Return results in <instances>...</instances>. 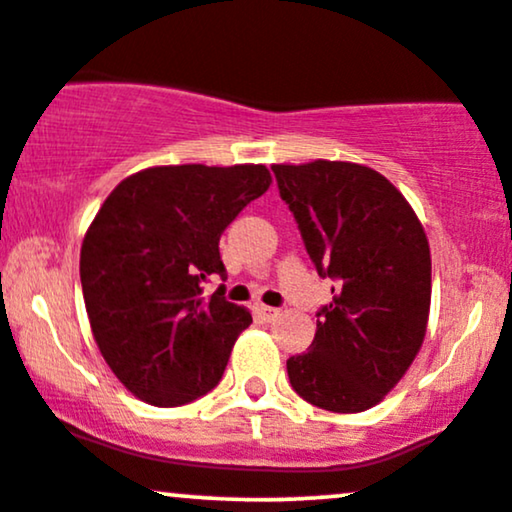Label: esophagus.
Listing matches in <instances>:
<instances>
[{
  "label": "esophagus",
  "instance_id": "34e87169",
  "mask_svg": "<svg viewBox=\"0 0 512 512\" xmlns=\"http://www.w3.org/2000/svg\"><path fill=\"white\" fill-rule=\"evenodd\" d=\"M255 312L262 322H274V319L279 317V310H276V307H269V305H257Z\"/></svg>",
  "mask_w": 512,
  "mask_h": 512
}]
</instances>
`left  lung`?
<instances>
[{"label":"left lung","instance_id":"8db88e82","mask_svg":"<svg viewBox=\"0 0 512 512\" xmlns=\"http://www.w3.org/2000/svg\"><path fill=\"white\" fill-rule=\"evenodd\" d=\"M272 171L319 276L338 283L317 312L310 350L288 357L291 386L322 410L374 408L427 334V233L403 193L369 166L315 159Z\"/></svg>","mask_w":512,"mask_h":512}]
</instances>
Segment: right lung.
I'll list each match as a JSON object with an SVG mask.
<instances>
[{
	"label": "right lung",
	"mask_w": 512,
	"mask_h": 512,
	"mask_svg": "<svg viewBox=\"0 0 512 512\" xmlns=\"http://www.w3.org/2000/svg\"><path fill=\"white\" fill-rule=\"evenodd\" d=\"M269 183L264 164L150 166L104 200L80 283L97 348L133 396L176 408L219 384L252 315L202 283L226 276L221 233Z\"/></svg>",
	"instance_id": "obj_1"
}]
</instances>
